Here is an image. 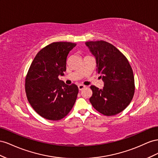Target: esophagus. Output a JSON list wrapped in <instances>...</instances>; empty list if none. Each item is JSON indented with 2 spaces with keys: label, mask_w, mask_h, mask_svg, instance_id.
Here are the masks:
<instances>
[{
  "label": "esophagus",
  "mask_w": 158,
  "mask_h": 158,
  "mask_svg": "<svg viewBox=\"0 0 158 158\" xmlns=\"http://www.w3.org/2000/svg\"><path fill=\"white\" fill-rule=\"evenodd\" d=\"M85 87V86L83 85H78V88H79V91H81V90H83Z\"/></svg>",
  "instance_id": "esophagus-1"
}]
</instances>
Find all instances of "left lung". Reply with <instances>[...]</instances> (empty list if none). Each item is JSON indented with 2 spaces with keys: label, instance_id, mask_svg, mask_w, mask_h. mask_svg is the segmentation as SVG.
<instances>
[{
  "label": "left lung",
  "instance_id": "1",
  "mask_svg": "<svg viewBox=\"0 0 158 158\" xmlns=\"http://www.w3.org/2000/svg\"><path fill=\"white\" fill-rule=\"evenodd\" d=\"M96 58L97 72L101 73L102 89L91 85L89 101L98 112L114 116L127 108L135 91L134 77L128 60L113 45L100 40L85 42Z\"/></svg>",
  "mask_w": 158,
  "mask_h": 158
}]
</instances>
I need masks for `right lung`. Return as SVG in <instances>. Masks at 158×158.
<instances>
[{
    "label": "right lung",
    "instance_id": "right-lung-1",
    "mask_svg": "<svg viewBox=\"0 0 158 158\" xmlns=\"http://www.w3.org/2000/svg\"><path fill=\"white\" fill-rule=\"evenodd\" d=\"M76 44L53 42L42 48L31 62L25 79V91L31 107L43 118L59 120L69 114L79 93L75 84L58 78L66 71L67 57Z\"/></svg>",
    "mask_w": 158,
    "mask_h": 158
}]
</instances>
